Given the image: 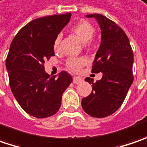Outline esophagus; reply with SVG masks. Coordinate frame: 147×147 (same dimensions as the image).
Masks as SVG:
<instances>
[{
    "mask_svg": "<svg viewBox=\"0 0 147 147\" xmlns=\"http://www.w3.org/2000/svg\"><path fill=\"white\" fill-rule=\"evenodd\" d=\"M83 81L82 78H80L78 76H74L73 77V83L74 84H80Z\"/></svg>",
    "mask_w": 147,
    "mask_h": 147,
    "instance_id": "obj_1",
    "label": "esophagus"
}]
</instances>
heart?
I'll use <instances>...</instances> for the list:
<instances>
[{
	"label": "heart",
	"mask_w": 147,
	"mask_h": 147,
	"mask_svg": "<svg viewBox=\"0 0 147 147\" xmlns=\"http://www.w3.org/2000/svg\"><path fill=\"white\" fill-rule=\"evenodd\" d=\"M72 31L73 33L79 38L80 41L85 42V46L86 48H90L94 44V39H93V35L95 32V29L94 27L91 23L87 21L86 20H81L80 21L72 27ZM61 34H58L57 37L55 38L53 47L55 49L58 48L60 42L61 40ZM86 58L84 57H71L67 60V67L74 71H80L83 65L86 63Z\"/></svg>",
	"instance_id": "heart-1"
}]
</instances>
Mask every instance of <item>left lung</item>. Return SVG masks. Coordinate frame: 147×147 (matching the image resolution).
Segmentation results:
<instances>
[{"label":"left lung","mask_w":147,"mask_h":147,"mask_svg":"<svg viewBox=\"0 0 147 147\" xmlns=\"http://www.w3.org/2000/svg\"><path fill=\"white\" fill-rule=\"evenodd\" d=\"M94 17L101 29V43L93 61V73L102 72V79L92 84V92L81 100L87 114L105 118L118 110L123 105L133 81V52L127 34L113 20L100 14L87 15Z\"/></svg>","instance_id":"1"}]
</instances>
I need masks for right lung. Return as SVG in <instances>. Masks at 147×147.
<instances>
[{
	"instance_id": "right-lung-1",
	"label": "right lung",
	"mask_w": 147,
	"mask_h": 147,
	"mask_svg": "<svg viewBox=\"0 0 147 147\" xmlns=\"http://www.w3.org/2000/svg\"><path fill=\"white\" fill-rule=\"evenodd\" d=\"M71 14L35 19L20 29L6 57L10 90L23 109L38 118L53 116L61 105V96L72 77L62 71L50 76L44 63L54 56L55 38L69 22Z\"/></svg>"
}]
</instances>
